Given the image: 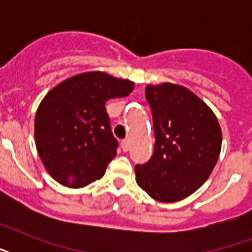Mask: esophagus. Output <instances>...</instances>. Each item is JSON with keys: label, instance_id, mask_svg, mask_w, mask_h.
Returning <instances> with one entry per match:
<instances>
[{"label": "esophagus", "instance_id": "obj_1", "mask_svg": "<svg viewBox=\"0 0 252 252\" xmlns=\"http://www.w3.org/2000/svg\"><path fill=\"white\" fill-rule=\"evenodd\" d=\"M129 141H126V140H124V141H122V149L123 152H128L129 150Z\"/></svg>", "mask_w": 252, "mask_h": 252}]
</instances>
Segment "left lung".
Listing matches in <instances>:
<instances>
[{
    "mask_svg": "<svg viewBox=\"0 0 252 252\" xmlns=\"http://www.w3.org/2000/svg\"><path fill=\"white\" fill-rule=\"evenodd\" d=\"M156 144L152 158L134 167L136 182L161 203L199 189L219 161L222 132L207 103L182 85H146Z\"/></svg>",
    "mask_w": 252,
    "mask_h": 252,
    "instance_id": "obj_1",
    "label": "left lung"
}]
</instances>
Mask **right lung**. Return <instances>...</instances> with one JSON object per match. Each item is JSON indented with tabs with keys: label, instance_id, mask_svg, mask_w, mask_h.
<instances>
[{
	"label": "right lung",
	"instance_id": "add662e5",
	"mask_svg": "<svg viewBox=\"0 0 252 252\" xmlns=\"http://www.w3.org/2000/svg\"><path fill=\"white\" fill-rule=\"evenodd\" d=\"M134 82L106 72L69 77L48 91L35 115V145L47 172L61 186L82 188L100 179L116 156L106 102Z\"/></svg>",
	"mask_w": 252,
	"mask_h": 252
}]
</instances>
